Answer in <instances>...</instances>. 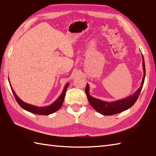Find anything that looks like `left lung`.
<instances>
[{
    "label": "left lung",
    "mask_w": 156,
    "mask_h": 156,
    "mask_svg": "<svg viewBox=\"0 0 156 156\" xmlns=\"http://www.w3.org/2000/svg\"><path fill=\"white\" fill-rule=\"evenodd\" d=\"M143 57V72H144V76H143V80L141 82V84L140 87L138 88L136 92L132 95L124 98L123 99L115 101L113 102H107L104 101H101L99 99H96L94 97L90 95L89 94V85L87 83L86 89H85V93L87 94V99L89 101L90 105L95 109L97 112L100 113L101 114L105 115H112L119 113L122 112L126 109L130 108L135 103L137 99L139 96V94L141 93V90L143 86V83L145 81V62L144 58L142 55Z\"/></svg>",
    "instance_id": "left-lung-1"
}]
</instances>
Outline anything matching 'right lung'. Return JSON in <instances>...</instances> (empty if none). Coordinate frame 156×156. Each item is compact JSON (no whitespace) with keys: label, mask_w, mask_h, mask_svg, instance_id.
Segmentation results:
<instances>
[{"label":"right lung","mask_w":156,"mask_h":156,"mask_svg":"<svg viewBox=\"0 0 156 156\" xmlns=\"http://www.w3.org/2000/svg\"><path fill=\"white\" fill-rule=\"evenodd\" d=\"M9 82H10V81H9ZM68 86H69V84L67 83L66 84L65 87H64L62 93L61 94V95L58 97V99L55 101L53 102L51 105L45 106V107L35 106L23 101L21 100L19 97L17 96V94H15L14 90H13V88L11 87V88L12 93H13V94H14L15 98L16 99L18 104H19L23 109H25V110L29 112L33 113V114H36L38 115H49V114H53L54 112H57V110H59L61 107H62L64 101V98H65L66 92Z\"/></svg>","instance_id":"obj_1"}]
</instances>
